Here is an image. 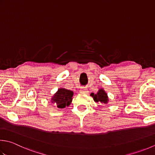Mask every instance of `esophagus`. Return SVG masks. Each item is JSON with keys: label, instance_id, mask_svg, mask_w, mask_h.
Listing matches in <instances>:
<instances>
[{"label": "esophagus", "instance_id": "esophagus-1", "mask_svg": "<svg viewBox=\"0 0 155 155\" xmlns=\"http://www.w3.org/2000/svg\"><path fill=\"white\" fill-rule=\"evenodd\" d=\"M89 91H88V90L85 89V88H81L80 90V93L82 94H85V93H87Z\"/></svg>", "mask_w": 155, "mask_h": 155}]
</instances>
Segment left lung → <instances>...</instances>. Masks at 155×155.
<instances>
[{
	"label": "left lung",
	"mask_w": 155,
	"mask_h": 155,
	"mask_svg": "<svg viewBox=\"0 0 155 155\" xmlns=\"http://www.w3.org/2000/svg\"><path fill=\"white\" fill-rule=\"evenodd\" d=\"M91 96L92 97L95 102H100L103 104H107L109 101L107 94L103 89H99L96 94L92 93L91 94Z\"/></svg>",
	"instance_id": "obj_1"
}]
</instances>
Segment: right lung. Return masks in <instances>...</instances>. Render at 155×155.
Returning <instances> with one entry per match:
<instances>
[{
	"label": "right lung",
	"instance_id": "obj_1",
	"mask_svg": "<svg viewBox=\"0 0 155 155\" xmlns=\"http://www.w3.org/2000/svg\"><path fill=\"white\" fill-rule=\"evenodd\" d=\"M73 91L68 89L60 88L51 98V102L55 104L57 107L60 109L69 106L71 104L73 96Z\"/></svg>",
	"mask_w": 155,
	"mask_h": 155
}]
</instances>
